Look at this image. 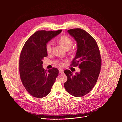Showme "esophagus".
Returning a JSON list of instances; mask_svg holds the SVG:
<instances>
[{"mask_svg":"<svg viewBox=\"0 0 122 122\" xmlns=\"http://www.w3.org/2000/svg\"><path fill=\"white\" fill-rule=\"evenodd\" d=\"M63 72H64V71L62 69H59V72L60 74H62L63 73Z\"/></svg>","mask_w":122,"mask_h":122,"instance_id":"obj_1","label":"esophagus"}]
</instances>
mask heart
Here are the masks:
<instances>
[{"label":"heart","mask_w":122,"mask_h":122,"mask_svg":"<svg viewBox=\"0 0 122 122\" xmlns=\"http://www.w3.org/2000/svg\"><path fill=\"white\" fill-rule=\"evenodd\" d=\"M58 42L60 45L65 49H69L72 45V39L66 35H63L60 37L58 40ZM51 44L50 42H48L46 45V50L48 53H50L51 51ZM57 64L59 65H63V63L61 61H58Z\"/></svg>","instance_id":"obj_1"}]
</instances>
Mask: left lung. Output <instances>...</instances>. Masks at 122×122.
<instances>
[{"label": "left lung", "instance_id": "left-lung-1", "mask_svg": "<svg viewBox=\"0 0 122 122\" xmlns=\"http://www.w3.org/2000/svg\"><path fill=\"white\" fill-rule=\"evenodd\" d=\"M67 32L77 44L76 54L71 65H79L80 71L73 75L71 71H64L67 80L64 85L67 93L81 97L87 94L97 81L101 65L100 51L95 40L84 30L71 29Z\"/></svg>", "mask_w": 122, "mask_h": 122}]
</instances>
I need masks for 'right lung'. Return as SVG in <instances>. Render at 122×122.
I'll use <instances>...</instances> for the list:
<instances>
[{
    "label": "right lung",
    "instance_id": "1",
    "mask_svg": "<svg viewBox=\"0 0 122 122\" xmlns=\"http://www.w3.org/2000/svg\"><path fill=\"white\" fill-rule=\"evenodd\" d=\"M62 31H37L22 49L19 60L20 78L25 89L34 97L42 98L48 95L58 75L56 68L46 71L42 66V60L48 56L46 44Z\"/></svg>",
    "mask_w": 122,
    "mask_h": 122
}]
</instances>
